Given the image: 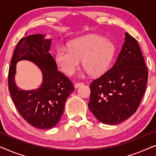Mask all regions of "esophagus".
<instances>
[{"label": "esophagus", "mask_w": 156, "mask_h": 156, "mask_svg": "<svg viewBox=\"0 0 156 156\" xmlns=\"http://www.w3.org/2000/svg\"><path fill=\"white\" fill-rule=\"evenodd\" d=\"M83 84H84V83H83V82H77V83H76L75 84H74V87H75V88H78L79 87L82 86Z\"/></svg>", "instance_id": "34e87169"}]
</instances>
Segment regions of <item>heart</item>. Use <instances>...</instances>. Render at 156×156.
I'll use <instances>...</instances> for the list:
<instances>
[{
	"instance_id": "b5f03b06",
	"label": "heart",
	"mask_w": 156,
	"mask_h": 156,
	"mask_svg": "<svg viewBox=\"0 0 156 156\" xmlns=\"http://www.w3.org/2000/svg\"><path fill=\"white\" fill-rule=\"evenodd\" d=\"M114 44L99 36L76 40L69 49L59 48L55 55L57 65L67 75L73 74L83 60V67L92 76L104 73L109 67L114 55Z\"/></svg>"
}]
</instances>
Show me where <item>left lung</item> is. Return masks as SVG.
Instances as JSON below:
<instances>
[{"instance_id":"left-lung-1","label":"left lung","mask_w":156,"mask_h":156,"mask_svg":"<svg viewBox=\"0 0 156 156\" xmlns=\"http://www.w3.org/2000/svg\"><path fill=\"white\" fill-rule=\"evenodd\" d=\"M116 62L90 84L89 110L105 124L120 123L138 109L146 91L148 68L137 40L125 33Z\"/></svg>"}]
</instances>
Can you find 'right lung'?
<instances>
[{"instance_id":"right-lung-1","label":"right lung","mask_w":156,"mask_h":156,"mask_svg":"<svg viewBox=\"0 0 156 156\" xmlns=\"http://www.w3.org/2000/svg\"><path fill=\"white\" fill-rule=\"evenodd\" d=\"M51 39L43 35H28L19 40L10 61L8 89L20 116L29 124L40 129L55 126L64 112L66 100L74 90L72 81L57 70L56 62L50 52ZM27 59L41 69L44 80L36 90L23 91L14 84L15 65Z\"/></svg>"}]
</instances>
